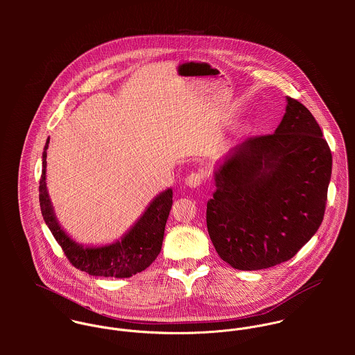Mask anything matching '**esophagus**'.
<instances>
[{
    "label": "esophagus",
    "mask_w": 355,
    "mask_h": 355,
    "mask_svg": "<svg viewBox=\"0 0 355 355\" xmlns=\"http://www.w3.org/2000/svg\"><path fill=\"white\" fill-rule=\"evenodd\" d=\"M201 182H202V175L198 172H193L186 178V186L190 189L198 187L201 184Z\"/></svg>",
    "instance_id": "esophagus-1"
}]
</instances>
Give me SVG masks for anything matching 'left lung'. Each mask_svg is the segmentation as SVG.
I'll list each match as a JSON object with an SVG mask.
<instances>
[{
  "mask_svg": "<svg viewBox=\"0 0 355 355\" xmlns=\"http://www.w3.org/2000/svg\"><path fill=\"white\" fill-rule=\"evenodd\" d=\"M286 100L272 135L245 139L213 171L207 232L221 259L239 270L291 259L322 223L332 154L309 109Z\"/></svg>",
  "mask_w": 355,
  "mask_h": 355,
  "instance_id": "obj_1",
  "label": "left lung"
}]
</instances>
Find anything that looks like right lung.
<instances>
[{
  "label": "right lung",
  "instance_id": "add662e5",
  "mask_svg": "<svg viewBox=\"0 0 355 355\" xmlns=\"http://www.w3.org/2000/svg\"><path fill=\"white\" fill-rule=\"evenodd\" d=\"M49 141L48 138L42 153L40 205L46 225L69 262L92 276L117 279L131 277L150 266L161 252L166 218L173 202L172 189L158 193L121 238L105 245H82L61 227L49 197L46 186V150Z\"/></svg>",
  "mask_w": 355,
  "mask_h": 355
}]
</instances>
